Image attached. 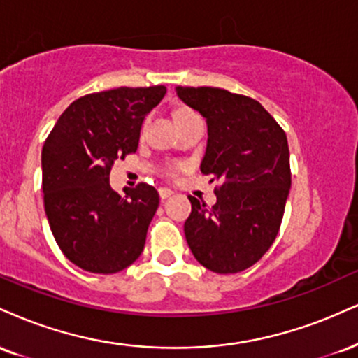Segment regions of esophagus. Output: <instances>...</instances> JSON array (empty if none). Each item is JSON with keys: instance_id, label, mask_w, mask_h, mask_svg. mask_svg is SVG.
<instances>
[{"instance_id": "34e87169", "label": "esophagus", "mask_w": 358, "mask_h": 358, "mask_svg": "<svg viewBox=\"0 0 358 358\" xmlns=\"http://www.w3.org/2000/svg\"><path fill=\"white\" fill-rule=\"evenodd\" d=\"M171 193H173V190H171V188H166V187H163V188H158V195H160L162 200H165V198L170 196Z\"/></svg>"}]
</instances>
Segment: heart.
I'll return each mask as SVG.
<instances>
[{"label":"heart","instance_id":"1","mask_svg":"<svg viewBox=\"0 0 358 358\" xmlns=\"http://www.w3.org/2000/svg\"><path fill=\"white\" fill-rule=\"evenodd\" d=\"M183 113H187V111H178V113H176V116H180V115H183ZM180 168H182V165H180V163H173V165H168L166 168H165V175H168V176H173L176 171L180 170Z\"/></svg>","mask_w":358,"mask_h":358}]
</instances>
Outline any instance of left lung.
<instances>
[{"instance_id":"8db88e82","label":"left lung","mask_w":358,"mask_h":358,"mask_svg":"<svg viewBox=\"0 0 358 358\" xmlns=\"http://www.w3.org/2000/svg\"><path fill=\"white\" fill-rule=\"evenodd\" d=\"M176 94L206 120L200 170L220 182L213 206L188 196V247L205 268L238 273L277 238L292 185L287 135L253 98L210 86H176Z\"/></svg>"}]
</instances>
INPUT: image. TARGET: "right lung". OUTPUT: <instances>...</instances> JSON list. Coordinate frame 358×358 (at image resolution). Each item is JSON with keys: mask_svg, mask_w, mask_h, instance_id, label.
I'll return each instance as SVG.
<instances>
[{"mask_svg": "<svg viewBox=\"0 0 358 358\" xmlns=\"http://www.w3.org/2000/svg\"><path fill=\"white\" fill-rule=\"evenodd\" d=\"M163 85L92 93L59 116L41 152L45 212L64 257L92 273H116L141 255L160 196L140 183L116 193L110 171L135 153L145 116Z\"/></svg>", "mask_w": 358, "mask_h": 358, "instance_id": "obj_1", "label": "right lung"}]
</instances>
